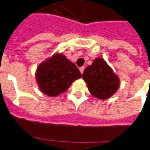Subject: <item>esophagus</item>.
Instances as JSON below:
<instances>
[{"mask_svg":"<svg viewBox=\"0 0 150 150\" xmlns=\"http://www.w3.org/2000/svg\"><path fill=\"white\" fill-rule=\"evenodd\" d=\"M79 71H80V73H81V74H83V71H84V67H80V68H79Z\"/></svg>","mask_w":150,"mask_h":150,"instance_id":"34e87169","label":"esophagus"}]
</instances>
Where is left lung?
I'll use <instances>...</instances> for the list:
<instances>
[{
  "instance_id": "8db88e82",
  "label": "left lung",
  "mask_w": 150,
  "mask_h": 150,
  "mask_svg": "<svg viewBox=\"0 0 150 150\" xmlns=\"http://www.w3.org/2000/svg\"><path fill=\"white\" fill-rule=\"evenodd\" d=\"M83 79L91 95L100 100L110 98L120 86V77L101 58H96L91 65L85 69Z\"/></svg>"
}]
</instances>
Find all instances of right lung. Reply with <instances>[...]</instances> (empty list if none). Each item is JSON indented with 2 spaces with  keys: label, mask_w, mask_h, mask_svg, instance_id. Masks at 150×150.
I'll return each instance as SVG.
<instances>
[{
  "label": "right lung",
  "mask_w": 150,
  "mask_h": 150,
  "mask_svg": "<svg viewBox=\"0 0 150 150\" xmlns=\"http://www.w3.org/2000/svg\"><path fill=\"white\" fill-rule=\"evenodd\" d=\"M81 76L76 64L59 52L41 62L35 72L40 90L50 97L64 93L71 84Z\"/></svg>",
  "instance_id": "add662e5"
}]
</instances>
